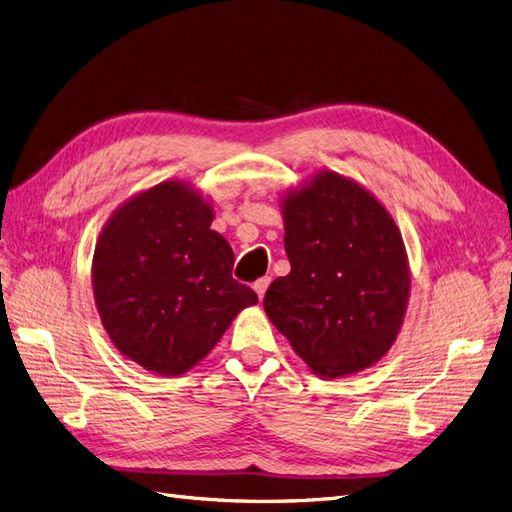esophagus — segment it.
Masks as SVG:
<instances>
[{
    "mask_svg": "<svg viewBox=\"0 0 512 512\" xmlns=\"http://www.w3.org/2000/svg\"><path fill=\"white\" fill-rule=\"evenodd\" d=\"M269 284H271L269 277H260V280L254 284V290H256V294H258V299H260V301H262V297H265V292H267Z\"/></svg>",
    "mask_w": 512,
    "mask_h": 512,
    "instance_id": "esophagus-1",
    "label": "esophagus"
}]
</instances>
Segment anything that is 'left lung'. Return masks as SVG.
<instances>
[{
  "label": "left lung",
  "mask_w": 512,
  "mask_h": 512,
  "mask_svg": "<svg viewBox=\"0 0 512 512\" xmlns=\"http://www.w3.org/2000/svg\"><path fill=\"white\" fill-rule=\"evenodd\" d=\"M290 273L265 294V312L320 378L378 363L404 324L410 267L404 239L380 200L322 170L282 200Z\"/></svg>",
  "instance_id": "left-lung-1"
}]
</instances>
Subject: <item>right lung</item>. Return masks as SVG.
<instances>
[{
  "label": "right lung",
  "instance_id": "obj_1",
  "mask_svg": "<svg viewBox=\"0 0 512 512\" xmlns=\"http://www.w3.org/2000/svg\"><path fill=\"white\" fill-rule=\"evenodd\" d=\"M211 222V205L190 183L162 181L128 198L98 237L91 284L102 327L153 374H185L258 303L232 280L235 254Z\"/></svg>",
  "mask_w": 512,
  "mask_h": 512
}]
</instances>
